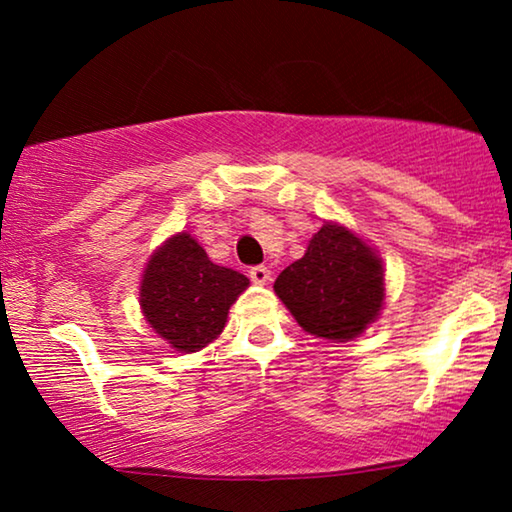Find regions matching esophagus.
Listing matches in <instances>:
<instances>
[{
	"instance_id": "esophagus-1",
	"label": "esophagus",
	"mask_w": 512,
	"mask_h": 512,
	"mask_svg": "<svg viewBox=\"0 0 512 512\" xmlns=\"http://www.w3.org/2000/svg\"><path fill=\"white\" fill-rule=\"evenodd\" d=\"M249 277L254 284H265L270 279V270L265 268V265H254V268L249 270Z\"/></svg>"
}]
</instances>
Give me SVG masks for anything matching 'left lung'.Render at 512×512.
Here are the masks:
<instances>
[{
    "mask_svg": "<svg viewBox=\"0 0 512 512\" xmlns=\"http://www.w3.org/2000/svg\"><path fill=\"white\" fill-rule=\"evenodd\" d=\"M275 293L303 331L326 340H354L382 310V258L352 230L324 223L305 256L279 272Z\"/></svg>",
    "mask_w": 512,
    "mask_h": 512,
    "instance_id": "obj_1",
    "label": "left lung"
}]
</instances>
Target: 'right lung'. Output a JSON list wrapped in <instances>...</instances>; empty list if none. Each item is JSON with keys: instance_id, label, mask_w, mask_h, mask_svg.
<instances>
[{"instance_id": "obj_1", "label": "right lung", "mask_w": 512, "mask_h": 512, "mask_svg": "<svg viewBox=\"0 0 512 512\" xmlns=\"http://www.w3.org/2000/svg\"><path fill=\"white\" fill-rule=\"evenodd\" d=\"M247 286V277L212 263L191 235L179 233L146 263L139 305L167 345L191 354L219 338L230 305Z\"/></svg>"}]
</instances>
